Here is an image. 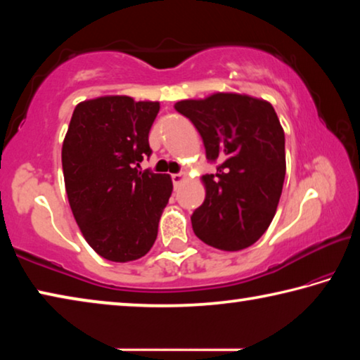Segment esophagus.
<instances>
[{
	"mask_svg": "<svg viewBox=\"0 0 360 360\" xmlns=\"http://www.w3.org/2000/svg\"><path fill=\"white\" fill-rule=\"evenodd\" d=\"M184 179H186V173H176V174H172V181H173L174 187H178Z\"/></svg>",
	"mask_w": 360,
	"mask_h": 360,
	"instance_id": "1",
	"label": "esophagus"
}]
</instances>
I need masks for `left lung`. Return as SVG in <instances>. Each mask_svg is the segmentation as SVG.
<instances>
[{
  "label": "left lung",
  "instance_id": "left-lung-1",
  "mask_svg": "<svg viewBox=\"0 0 360 360\" xmlns=\"http://www.w3.org/2000/svg\"><path fill=\"white\" fill-rule=\"evenodd\" d=\"M174 109L195 125L206 158V198L191 216L193 233L222 251H240L265 233L285 176L284 130L275 109L248 95L214 94L178 101Z\"/></svg>",
  "mask_w": 360,
  "mask_h": 360
}]
</instances>
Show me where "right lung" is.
<instances>
[{
  "mask_svg": "<svg viewBox=\"0 0 360 360\" xmlns=\"http://www.w3.org/2000/svg\"><path fill=\"white\" fill-rule=\"evenodd\" d=\"M158 109L130 96H101L72 112L62 149L66 195L85 241L106 260L148 254L172 197L168 174L139 172L152 154L149 131Z\"/></svg>",
  "mask_w": 360,
  "mask_h": 360,
  "instance_id": "right-lung-1",
  "label": "right lung"
}]
</instances>
